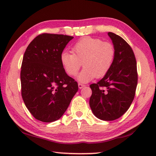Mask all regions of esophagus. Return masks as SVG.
I'll use <instances>...</instances> for the list:
<instances>
[{"instance_id":"1","label":"esophagus","mask_w":156,"mask_h":156,"mask_svg":"<svg viewBox=\"0 0 156 156\" xmlns=\"http://www.w3.org/2000/svg\"><path fill=\"white\" fill-rule=\"evenodd\" d=\"M83 87H85V85L82 84V83H78V87L79 89H82Z\"/></svg>"}]
</instances>
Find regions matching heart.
<instances>
[{
	"label": "heart",
	"instance_id": "obj_1",
	"mask_svg": "<svg viewBox=\"0 0 156 156\" xmlns=\"http://www.w3.org/2000/svg\"><path fill=\"white\" fill-rule=\"evenodd\" d=\"M72 53L63 52L60 56L62 66L68 75H77L80 67L85 66L78 80L87 83L95 77H104L110 71L115 55L114 45L100 38L85 37L72 47Z\"/></svg>",
	"mask_w": 156,
	"mask_h": 156
}]
</instances>
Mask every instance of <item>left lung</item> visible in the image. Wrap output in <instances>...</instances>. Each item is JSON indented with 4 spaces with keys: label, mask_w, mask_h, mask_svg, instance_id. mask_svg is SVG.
<instances>
[{
    "label": "left lung",
    "mask_w": 156,
    "mask_h": 156,
    "mask_svg": "<svg viewBox=\"0 0 156 156\" xmlns=\"http://www.w3.org/2000/svg\"><path fill=\"white\" fill-rule=\"evenodd\" d=\"M108 36L115 50L110 71L97 83L90 85V106L94 115L106 121L118 119L128 110L135 95L138 75L134 52L128 43L112 32Z\"/></svg>",
    "instance_id": "left-lung-1"
}]
</instances>
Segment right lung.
Returning a JSON list of instances; mask_svg holds the SVG:
<instances>
[{
  "label": "right lung",
  "mask_w": 156,
  "mask_h": 156,
  "mask_svg": "<svg viewBox=\"0 0 156 156\" xmlns=\"http://www.w3.org/2000/svg\"><path fill=\"white\" fill-rule=\"evenodd\" d=\"M73 36L42 34L25 51L21 68L22 96L36 119L51 122L62 117L78 90L67 75L60 56Z\"/></svg>",
  "instance_id": "obj_1"
}]
</instances>
